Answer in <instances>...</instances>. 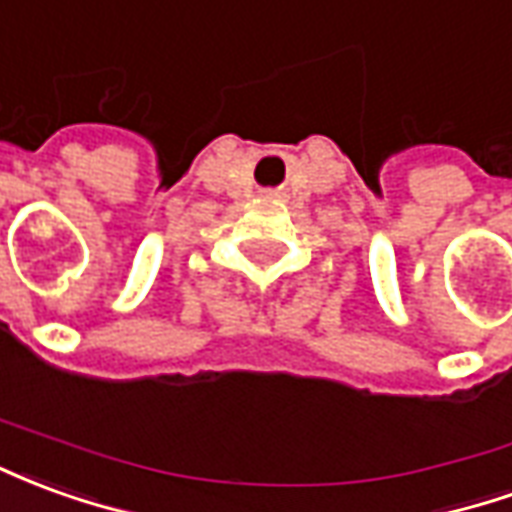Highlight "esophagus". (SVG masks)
Listing matches in <instances>:
<instances>
[{
	"mask_svg": "<svg viewBox=\"0 0 512 512\" xmlns=\"http://www.w3.org/2000/svg\"><path fill=\"white\" fill-rule=\"evenodd\" d=\"M268 197H277V191H268Z\"/></svg>",
	"mask_w": 512,
	"mask_h": 512,
	"instance_id": "obj_1",
	"label": "esophagus"
}]
</instances>
